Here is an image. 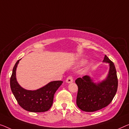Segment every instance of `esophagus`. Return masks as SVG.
Wrapping results in <instances>:
<instances>
[{"label":"esophagus","instance_id":"34e87169","mask_svg":"<svg viewBox=\"0 0 129 129\" xmlns=\"http://www.w3.org/2000/svg\"><path fill=\"white\" fill-rule=\"evenodd\" d=\"M73 82V78L71 76H69L66 79V82L68 83H72Z\"/></svg>","mask_w":129,"mask_h":129}]
</instances>
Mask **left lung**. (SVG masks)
I'll return each instance as SVG.
<instances>
[{
  "mask_svg": "<svg viewBox=\"0 0 129 129\" xmlns=\"http://www.w3.org/2000/svg\"><path fill=\"white\" fill-rule=\"evenodd\" d=\"M103 62L109 64L108 74L105 80L95 83L90 76L85 75L75 80L78 87L76 104L85 112H94L108 106L116 94L118 80L115 65L106 55Z\"/></svg>",
  "mask_w": 129,
  "mask_h": 129,
  "instance_id": "1",
  "label": "left lung"
}]
</instances>
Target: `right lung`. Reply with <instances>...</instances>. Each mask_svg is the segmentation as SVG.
Here are the masks:
<instances>
[{
	"label": "right lung",
	"instance_id": "1",
	"mask_svg": "<svg viewBox=\"0 0 129 129\" xmlns=\"http://www.w3.org/2000/svg\"><path fill=\"white\" fill-rule=\"evenodd\" d=\"M19 59L13 67L10 78V87L18 104L25 110L32 112L47 111L52 106L54 95L62 81H53L36 90L24 89L18 83L16 79V69Z\"/></svg>",
	"mask_w": 129,
	"mask_h": 129
}]
</instances>
